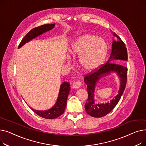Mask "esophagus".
I'll list each match as a JSON object with an SVG mask.
<instances>
[{
  "label": "esophagus",
  "instance_id": "obj_1",
  "mask_svg": "<svg viewBox=\"0 0 146 146\" xmlns=\"http://www.w3.org/2000/svg\"><path fill=\"white\" fill-rule=\"evenodd\" d=\"M82 85V83L80 81H76L73 83L72 87L74 89H78Z\"/></svg>",
  "mask_w": 146,
  "mask_h": 146
}]
</instances>
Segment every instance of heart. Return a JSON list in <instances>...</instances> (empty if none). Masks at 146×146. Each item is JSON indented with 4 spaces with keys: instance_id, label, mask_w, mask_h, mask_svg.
<instances>
[{
    "instance_id": "b5f03b06",
    "label": "heart",
    "mask_w": 146,
    "mask_h": 146,
    "mask_svg": "<svg viewBox=\"0 0 146 146\" xmlns=\"http://www.w3.org/2000/svg\"><path fill=\"white\" fill-rule=\"evenodd\" d=\"M107 52V45L102 38L91 35H84L72 45L70 53L73 57L79 58L80 67L86 72L96 70L104 62Z\"/></svg>"
}]
</instances>
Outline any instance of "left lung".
Segmentation results:
<instances>
[{"instance_id": "left-lung-1", "label": "left lung", "mask_w": 146, "mask_h": 146, "mask_svg": "<svg viewBox=\"0 0 146 146\" xmlns=\"http://www.w3.org/2000/svg\"><path fill=\"white\" fill-rule=\"evenodd\" d=\"M113 35L116 36L117 41L113 40L112 44V51L110 57L106 64L102 65L97 70L86 75L84 78V82L87 85L88 98L85 104L86 112L90 116L100 118L109 113L118 103L123 94L127 83V67L117 63H121L122 61H127L128 55L125 44L119 36L113 33ZM113 62V63H111ZM112 72H115L120 79V88L119 94L115 97L110 102L106 104H96L94 102V93L96 83L102 77L109 74Z\"/></svg>"}]
</instances>
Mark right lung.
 I'll return each instance as SVG.
<instances>
[{"label": "right lung", "instance_id": "right-lung-1", "mask_svg": "<svg viewBox=\"0 0 146 146\" xmlns=\"http://www.w3.org/2000/svg\"><path fill=\"white\" fill-rule=\"evenodd\" d=\"M55 24H45L41 26L32 29L30 31L24 36L21 42H20L18 48H21L22 45H24L27 42L32 40L35 37L39 36L43 33L48 31L54 27ZM70 86L69 82H63L61 84L60 88L59 94L58 95L57 100L51 108L46 111H38L34 110L31 108L35 113L41 117L46 119H54L61 115H62L64 112L66 106L67 105V99L70 92Z\"/></svg>", "mask_w": 146, "mask_h": 146}]
</instances>
